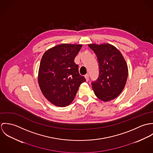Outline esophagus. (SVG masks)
I'll return each instance as SVG.
<instances>
[{
	"label": "esophagus",
	"mask_w": 153,
	"mask_h": 153,
	"mask_svg": "<svg viewBox=\"0 0 153 153\" xmlns=\"http://www.w3.org/2000/svg\"><path fill=\"white\" fill-rule=\"evenodd\" d=\"M85 79H86V81H89V74H86V75H85Z\"/></svg>",
	"instance_id": "obj_1"
}]
</instances>
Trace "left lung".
I'll use <instances>...</instances> for the list:
<instances>
[{
    "label": "left lung",
    "instance_id": "1",
    "mask_svg": "<svg viewBox=\"0 0 153 153\" xmlns=\"http://www.w3.org/2000/svg\"><path fill=\"white\" fill-rule=\"evenodd\" d=\"M99 63V76L92 82L95 95L103 101L117 98L123 91L128 77V66L121 53L108 44H89Z\"/></svg>",
    "mask_w": 153,
    "mask_h": 153
}]
</instances>
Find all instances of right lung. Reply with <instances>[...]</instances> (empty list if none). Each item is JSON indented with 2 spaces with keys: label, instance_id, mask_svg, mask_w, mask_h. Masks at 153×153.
<instances>
[{
  "label": "right lung",
  "instance_id": "obj_1",
  "mask_svg": "<svg viewBox=\"0 0 153 153\" xmlns=\"http://www.w3.org/2000/svg\"><path fill=\"white\" fill-rule=\"evenodd\" d=\"M82 45L62 44L44 53L38 72V83L45 97L56 106L64 107L74 100L86 81L74 62Z\"/></svg>",
  "mask_w": 153,
  "mask_h": 153
}]
</instances>
